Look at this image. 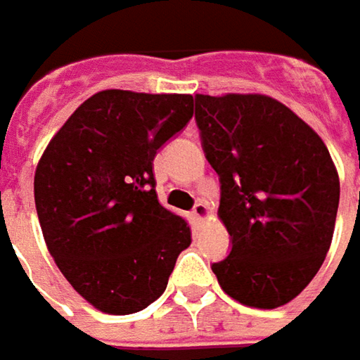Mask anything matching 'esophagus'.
<instances>
[{"instance_id": "1", "label": "esophagus", "mask_w": 360, "mask_h": 360, "mask_svg": "<svg viewBox=\"0 0 360 360\" xmlns=\"http://www.w3.org/2000/svg\"><path fill=\"white\" fill-rule=\"evenodd\" d=\"M210 216V207L203 203V201H200V203H195V207H193V218L198 220V222H203L205 218Z\"/></svg>"}]
</instances>
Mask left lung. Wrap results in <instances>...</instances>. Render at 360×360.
I'll return each mask as SVG.
<instances>
[{
	"mask_svg": "<svg viewBox=\"0 0 360 360\" xmlns=\"http://www.w3.org/2000/svg\"><path fill=\"white\" fill-rule=\"evenodd\" d=\"M195 122L220 177L218 216L232 238L212 271L244 306H285L316 277L332 243L340 181L326 144L261 94H200Z\"/></svg>",
	"mask_w": 360,
	"mask_h": 360,
	"instance_id": "1",
	"label": "left lung"
}]
</instances>
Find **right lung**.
Segmentation results:
<instances>
[{
    "mask_svg": "<svg viewBox=\"0 0 360 360\" xmlns=\"http://www.w3.org/2000/svg\"><path fill=\"white\" fill-rule=\"evenodd\" d=\"M193 97L105 89L85 99L49 142L34 175L44 243L73 289L103 314L159 300L189 224L162 207L153 160L187 126Z\"/></svg>",
    "mask_w": 360,
    "mask_h": 360,
    "instance_id": "obj_1",
    "label": "right lung"
}]
</instances>
